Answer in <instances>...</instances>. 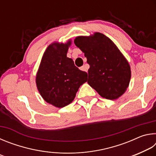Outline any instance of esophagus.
I'll list each match as a JSON object with an SVG mask.
<instances>
[{"label":"esophagus","instance_id":"obj_1","mask_svg":"<svg viewBox=\"0 0 156 156\" xmlns=\"http://www.w3.org/2000/svg\"><path fill=\"white\" fill-rule=\"evenodd\" d=\"M80 70L84 71V72H87V68L85 67V65H84L83 67H80Z\"/></svg>","mask_w":156,"mask_h":156}]
</instances>
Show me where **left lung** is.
Segmentation results:
<instances>
[{"label": "left lung", "instance_id": "left-lung-1", "mask_svg": "<svg viewBox=\"0 0 156 156\" xmlns=\"http://www.w3.org/2000/svg\"><path fill=\"white\" fill-rule=\"evenodd\" d=\"M74 43L90 66L88 84L100 96L115 100L125 94L131 72L128 60L109 38L100 32L77 36Z\"/></svg>", "mask_w": 156, "mask_h": 156}]
</instances>
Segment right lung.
Wrapping results in <instances>:
<instances>
[{"mask_svg":"<svg viewBox=\"0 0 156 156\" xmlns=\"http://www.w3.org/2000/svg\"><path fill=\"white\" fill-rule=\"evenodd\" d=\"M72 41L54 42L47 47L36 76L37 89L47 103L62 108L74 100L82 84L87 80V73L76 67L67 57Z\"/></svg>","mask_w":156,"mask_h":156,"instance_id":"add662e5","label":"right lung"}]
</instances>
